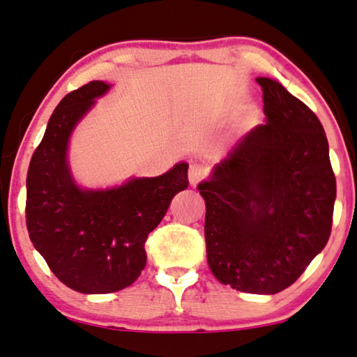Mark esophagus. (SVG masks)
<instances>
[{
    "instance_id": "1",
    "label": "esophagus",
    "mask_w": 357,
    "mask_h": 357,
    "mask_svg": "<svg viewBox=\"0 0 357 357\" xmlns=\"http://www.w3.org/2000/svg\"><path fill=\"white\" fill-rule=\"evenodd\" d=\"M207 173H209V169H207L206 165L191 163V166H189V183H191V186H197L206 178Z\"/></svg>"
}]
</instances>
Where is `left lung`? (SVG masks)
Masks as SVG:
<instances>
[{
	"label": "left lung",
	"instance_id": "left-lung-1",
	"mask_svg": "<svg viewBox=\"0 0 357 357\" xmlns=\"http://www.w3.org/2000/svg\"><path fill=\"white\" fill-rule=\"evenodd\" d=\"M267 121L201 183L206 252L214 277L238 291L273 295L300 278L326 245L336 178L318 116L277 80L259 77Z\"/></svg>",
	"mask_w": 357,
	"mask_h": 357
}]
</instances>
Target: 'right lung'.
Returning a JSON list of instances; mask_svg holds the SVG:
<instances>
[{"mask_svg": "<svg viewBox=\"0 0 357 357\" xmlns=\"http://www.w3.org/2000/svg\"><path fill=\"white\" fill-rule=\"evenodd\" d=\"M108 89L92 80L62 98L26 179L31 242L64 285L89 295L123 290L139 277L146 265L148 234L189 184L188 163L112 189L92 191L74 183L67 163L70 133Z\"/></svg>", "mask_w": 357, "mask_h": 357, "instance_id": "add662e5", "label": "right lung"}]
</instances>
